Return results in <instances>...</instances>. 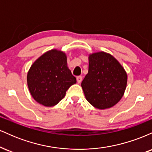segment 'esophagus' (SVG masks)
Returning <instances> with one entry per match:
<instances>
[{
    "mask_svg": "<svg viewBox=\"0 0 152 152\" xmlns=\"http://www.w3.org/2000/svg\"><path fill=\"white\" fill-rule=\"evenodd\" d=\"M76 80H77L78 83H80L82 81V76H77V77H76Z\"/></svg>",
    "mask_w": 152,
    "mask_h": 152,
    "instance_id": "34e87169",
    "label": "esophagus"
}]
</instances>
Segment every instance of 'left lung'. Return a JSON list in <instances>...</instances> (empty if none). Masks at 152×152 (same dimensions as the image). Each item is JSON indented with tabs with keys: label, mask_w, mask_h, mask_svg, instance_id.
<instances>
[{
	"label": "left lung",
	"mask_w": 152,
	"mask_h": 152,
	"mask_svg": "<svg viewBox=\"0 0 152 152\" xmlns=\"http://www.w3.org/2000/svg\"><path fill=\"white\" fill-rule=\"evenodd\" d=\"M127 74L119 62L104 51L88 55V71L81 82L86 100L99 109H109L121 100Z\"/></svg>",
	"instance_id": "left-lung-1"
}]
</instances>
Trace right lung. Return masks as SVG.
<instances>
[{
  "instance_id": "right-lung-1",
  "label": "right lung",
  "mask_w": 152,
  "mask_h": 152,
  "mask_svg": "<svg viewBox=\"0 0 152 152\" xmlns=\"http://www.w3.org/2000/svg\"><path fill=\"white\" fill-rule=\"evenodd\" d=\"M76 83V77L67 66L66 54L57 49L41 56L27 74V84L32 97L47 107L58 104L66 91Z\"/></svg>"
}]
</instances>
